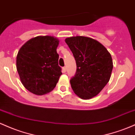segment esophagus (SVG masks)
<instances>
[{
	"mask_svg": "<svg viewBox=\"0 0 135 135\" xmlns=\"http://www.w3.org/2000/svg\"><path fill=\"white\" fill-rule=\"evenodd\" d=\"M62 70H63V72L64 73H66V70H67V68H66V66H65V67H64L62 68Z\"/></svg>",
	"mask_w": 135,
	"mask_h": 135,
	"instance_id": "obj_1",
	"label": "esophagus"
}]
</instances>
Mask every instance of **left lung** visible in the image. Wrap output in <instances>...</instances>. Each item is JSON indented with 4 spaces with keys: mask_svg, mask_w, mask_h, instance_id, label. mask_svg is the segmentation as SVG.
Wrapping results in <instances>:
<instances>
[{
    "mask_svg": "<svg viewBox=\"0 0 135 135\" xmlns=\"http://www.w3.org/2000/svg\"><path fill=\"white\" fill-rule=\"evenodd\" d=\"M76 63V73L70 80L75 94L83 99L96 96L111 77L113 60L111 54L99 41L85 36L65 39Z\"/></svg>",
    "mask_w": 135,
    "mask_h": 135,
    "instance_id": "8db88e82",
    "label": "left lung"
}]
</instances>
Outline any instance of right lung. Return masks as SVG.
Here are the masks:
<instances>
[{
  "instance_id": "1",
  "label": "right lung",
  "mask_w": 135,
  "mask_h": 135,
  "mask_svg": "<svg viewBox=\"0 0 135 135\" xmlns=\"http://www.w3.org/2000/svg\"><path fill=\"white\" fill-rule=\"evenodd\" d=\"M58 38L51 36L33 37L20 48L16 56V69L21 82L28 91L38 96L49 93L58 82Z\"/></svg>"
}]
</instances>
